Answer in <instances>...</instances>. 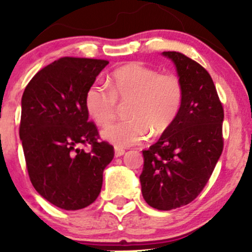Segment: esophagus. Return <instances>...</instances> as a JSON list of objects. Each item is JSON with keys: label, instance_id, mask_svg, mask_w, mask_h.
<instances>
[{"label": "esophagus", "instance_id": "esophagus-1", "mask_svg": "<svg viewBox=\"0 0 252 252\" xmlns=\"http://www.w3.org/2000/svg\"><path fill=\"white\" fill-rule=\"evenodd\" d=\"M124 154H126V150L124 149L115 148V156H116V158H121V156H123Z\"/></svg>", "mask_w": 252, "mask_h": 252}]
</instances>
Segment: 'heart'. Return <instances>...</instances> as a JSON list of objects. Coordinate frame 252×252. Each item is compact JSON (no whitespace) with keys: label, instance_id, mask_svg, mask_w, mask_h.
Segmentation results:
<instances>
[{"label":"heart","instance_id":"heart-1","mask_svg":"<svg viewBox=\"0 0 252 252\" xmlns=\"http://www.w3.org/2000/svg\"><path fill=\"white\" fill-rule=\"evenodd\" d=\"M110 90L92 83L84 96L90 117L98 126L114 121L117 100L126 102L129 120L108 126L102 137L117 148H126L143 142L149 131L160 135L174 123L181 110L184 89L174 74H158L141 63L121 66L109 77Z\"/></svg>","mask_w":252,"mask_h":252}]
</instances>
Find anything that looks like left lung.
<instances>
[{"label":"left lung","instance_id":"left-lung-1","mask_svg":"<svg viewBox=\"0 0 252 252\" xmlns=\"http://www.w3.org/2000/svg\"><path fill=\"white\" fill-rule=\"evenodd\" d=\"M184 89L174 123L148 150L140 175L143 199L169 211L193 201L209 181L222 152L224 110L209 72L179 52H163Z\"/></svg>","mask_w":252,"mask_h":252}]
</instances>
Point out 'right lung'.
Returning <instances> with one entry per match:
<instances>
[{
	"label": "right lung",
	"mask_w": 252,
	"mask_h": 252,
	"mask_svg": "<svg viewBox=\"0 0 252 252\" xmlns=\"http://www.w3.org/2000/svg\"><path fill=\"white\" fill-rule=\"evenodd\" d=\"M109 62L60 58L32 78L21 99L20 138L32 185L54 206H89L102 189L114 147L98 141L84 104L86 90ZM90 144L91 152L80 149Z\"/></svg>",
	"instance_id": "1"
}]
</instances>
